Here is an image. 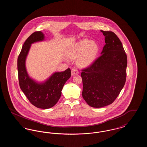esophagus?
<instances>
[{"label": "esophagus", "instance_id": "1", "mask_svg": "<svg viewBox=\"0 0 147 147\" xmlns=\"http://www.w3.org/2000/svg\"><path fill=\"white\" fill-rule=\"evenodd\" d=\"M79 74V72L77 70V69H75V68H73L71 69V76H76Z\"/></svg>", "mask_w": 147, "mask_h": 147}]
</instances>
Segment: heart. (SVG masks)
<instances>
[{"instance_id": "heart-1", "label": "heart", "mask_w": 147, "mask_h": 147, "mask_svg": "<svg viewBox=\"0 0 147 147\" xmlns=\"http://www.w3.org/2000/svg\"><path fill=\"white\" fill-rule=\"evenodd\" d=\"M99 51V47L95 41L83 38L71 45L67 52L68 58H77V65L82 68L90 66L95 61Z\"/></svg>"}]
</instances>
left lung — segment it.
<instances>
[{
    "instance_id": "obj_1",
    "label": "left lung",
    "mask_w": 147,
    "mask_h": 147,
    "mask_svg": "<svg viewBox=\"0 0 147 147\" xmlns=\"http://www.w3.org/2000/svg\"><path fill=\"white\" fill-rule=\"evenodd\" d=\"M105 46L95 62L82 70V96L92 107L111 104L123 88L126 79L127 58L119 37L112 31H101Z\"/></svg>"
}]
</instances>
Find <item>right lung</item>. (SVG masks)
I'll return each instance as SVG.
<instances>
[{"mask_svg":"<svg viewBox=\"0 0 147 147\" xmlns=\"http://www.w3.org/2000/svg\"><path fill=\"white\" fill-rule=\"evenodd\" d=\"M45 35L37 31L25 41L18 59V70L21 90L30 102L37 108L47 109L56 105L62 94L63 86L70 78V68L55 72L45 81L38 82L30 77L26 67V60L31 45L45 40Z\"/></svg>","mask_w":147,"mask_h":147,"instance_id":"right-lung-1","label":"right lung"}]
</instances>
